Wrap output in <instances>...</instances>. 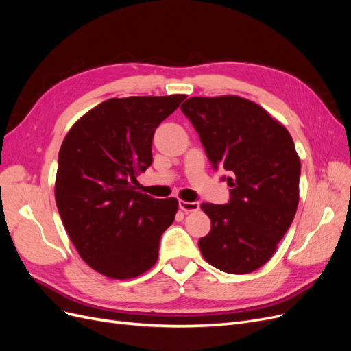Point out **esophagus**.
I'll use <instances>...</instances> for the list:
<instances>
[{"mask_svg":"<svg viewBox=\"0 0 351 351\" xmlns=\"http://www.w3.org/2000/svg\"><path fill=\"white\" fill-rule=\"evenodd\" d=\"M178 206L184 212H195L199 209V202H186V200H178Z\"/></svg>","mask_w":351,"mask_h":351,"instance_id":"1","label":"esophagus"}]
</instances>
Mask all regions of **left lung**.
I'll return each mask as SVG.
<instances>
[{
    "mask_svg": "<svg viewBox=\"0 0 351 351\" xmlns=\"http://www.w3.org/2000/svg\"><path fill=\"white\" fill-rule=\"evenodd\" d=\"M182 111L212 167L232 174L227 205H200L212 227L199 249L219 271H256L274 256L299 205L300 158L291 136L261 105L237 95L189 98Z\"/></svg>",
    "mask_w": 351,
    "mask_h": 351,
    "instance_id": "obj_1",
    "label": "left lung"
}]
</instances>
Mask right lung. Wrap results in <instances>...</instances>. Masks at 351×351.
Listing matches in <instances>:
<instances>
[{"mask_svg": "<svg viewBox=\"0 0 351 351\" xmlns=\"http://www.w3.org/2000/svg\"><path fill=\"white\" fill-rule=\"evenodd\" d=\"M184 98H111L82 115L62 141L60 217L80 258L105 277L136 278L156 263L178 202L136 192L133 183L152 164L155 129Z\"/></svg>", "mask_w": 351, "mask_h": 351, "instance_id": "1", "label": "right lung"}]
</instances>
